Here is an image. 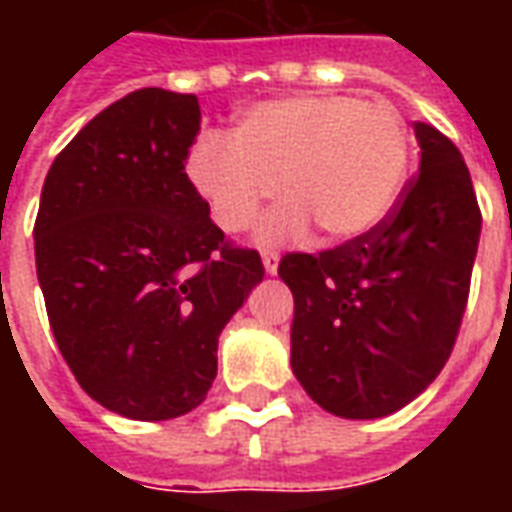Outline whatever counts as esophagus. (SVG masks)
Listing matches in <instances>:
<instances>
[{
    "mask_svg": "<svg viewBox=\"0 0 512 512\" xmlns=\"http://www.w3.org/2000/svg\"><path fill=\"white\" fill-rule=\"evenodd\" d=\"M263 268H266V274H277L279 255L274 249H263Z\"/></svg>",
    "mask_w": 512,
    "mask_h": 512,
    "instance_id": "obj_1",
    "label": "esophagus"
}]
</instances>
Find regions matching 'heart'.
<instances>
[{
	"mask_svg": "<svg viewBox=\"0 0 512 512\" xmlns=\"http://www.w3.org/2000/svg\"><path fill=\"white\" fill-rule=\"evenodd\" d=\"M408 156L411 136L395 106L293 95L246 109L230 142L202 136L186 172L224 233L249 230L279 191L285 205L263 227L266 238L301 235L315 224L326 241H348L392 211Z\"/></svg>",
	"mask_w": 512,
	"mask_h": 512,
	"instance_id": "heart-1",
	"label": "heart"
}]
</instances>
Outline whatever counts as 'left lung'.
Returning <instances> with one entry per match:
<instances>
[{"label":"left lung","instance_id":"obj_1","mask_svg":"<svg viewBox=\"0 0 512 512\" xmlns=\"http://www.w3.org/2000/svg\"><path fill=\"white\" fill-rule=\"evenodd\" d=\"M414 134L419 172L370 233L279 260L293 293L290 367L337 417L376 419L411 403L461 329L483 216L461 150L428 123Z\"/></svg>","mask_w":512,"mask_h":512}]
</instances>
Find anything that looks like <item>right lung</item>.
I'll use <instances>...</instances> for the list:
<instances>
[{
    "label": "right lung",
    "instance_id": "obj_1",
    "mask_svg": "<svg viewBox=\"0 0 512 512\" xmlns=\"http://www.w3.org/2000/svg\"><path fill=\"white\" fill-rule=\"evenodd\" d=\"M197 95L128 93L54 158L35 219L51 332L87 395L120 417L189 414L216 378L219 334L263 279L186 175Z\"/></svg>",
    "mask_w": 512,
    "mask_h": 512
}]
</instances>
